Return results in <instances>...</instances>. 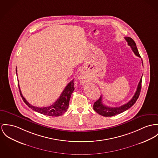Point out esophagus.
<instances>
[{"instance_id": "1", "label": "esophagus", "mask_w": 158, "mask_h": 158, "mask_svg": "<svg viewBox=\"0 0 158 158\" xmlns=\"http://www.w3.org/2000/svg\"><path fill=\"white\" fill-rule=\"evenodd\" d=\"M79 79L82 82H84L86 80V76L84 73H81L79 76Z\"/></svg>"}]
</instances>
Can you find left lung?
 Returning <instances> with one entry per match:
<instances>
[{"instance_id":"1","label":"left lung","mask_w":158,"mask_h":158,"mask_svg":"<svg viewBox=\"0 0 158 158\" xmlns=\"http://www.w3.org/2000/svg\"><path fill=\"white\" fill-rule=\"evenodd\" d=\"M124 38L126 40V41L127 42L128 45L131 48V49L134 52V53L135 54V55L141 58V56L139 55V53L138 52L136 43H135L134 40L132 38L127 37V36L124 37ZM141 61H142L143 65V60H141ZM142 76H141L140 81L138 84L136 91L134 96L129 102H127V103L122 105L121 106H119V107H109V106H107L103 105V103L102 102V96H100V97L94 103V105H93L94 110L98 114H100L102 116L112 117V116H114V115H118L119 114H121L122 112H124L125 110L129 109L135 104V103L136 102V101L137 100L138 98L139 97V96L140 94L141 89Z\"/></svg>"}]
</instances>
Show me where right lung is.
<instances>
[{"mask_svg":"<svg viewBox=\"0 0 158 158\" xmlns=\"http://www.w3.org/2000/svg\"><path fill=\"white\" fill-rule=\"evenodd\" d=\"M16 73H17V68H16ZM73 80H72L70 82H69L68 85L65 86V89L61 93L60 97L57 99V100L53 104L51 105L50 106H49L48 107H41V108L32 106L29 103H28L27 101L23 96L22 92L20 91L19 85L18 84V85H19L21 97H22V99L24 101V103L30 108L36 111L37 112H39L45 115L52 116V117H58V116L62 115L64 112H65L69 108L70 97L74 89V85Z\"/></svg>","mask_w":158,"mask_h":158,"instance_id":"obj_1","label":"right lung"}]
</instances>
